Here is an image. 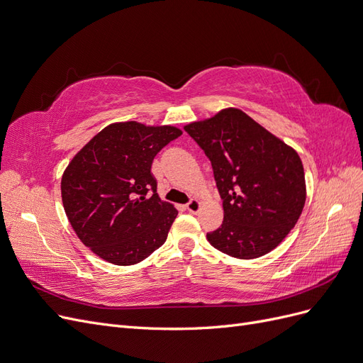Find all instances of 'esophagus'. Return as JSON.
Segmentation results:
<instances>
[{
	"instance_id": "obj_1",
	"label": "esophagus",
	"mask_w": 363,
	"mask_h": 363,
	"mask_svg": "<svg viewBox=\"0 0 363 363\" xmlns=\"http://www.w3.org/2000/svg\"><path fill=\"white\" fill-rule=\"evenodd\" d=\"M186 211L191 212V213H197L200 211V208H202V203H200L199 199H191L189 203H186Z\"/></svg>"
}]
</instances>
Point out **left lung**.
<instances>
[{"instance_id": "8db88e82", "label": "left lung", "mask_w": 363, "mask_h": 363, "mask_svg": "<svg viewBox=\"0 0 363 363\" xmlns=\"http://www.w3.org/2000/svg\"><path fill=\"white\" fill-rule=\"evenodd\" d=\"M184 130L211 160L223 199L224 220L206 235L209 244L240 260L278 247L296 225L306 199L298 152L236 107Z\"/></svg>"}]
</instances>
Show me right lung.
I'll return each instance as SVG.
<instances>
[{"label":"right lung","instance_id":"add662e5","mask_svg":"<svg viewBox=\"0 0 363 363\" xmlns=\"http://www.w3.org/2000/svg\"><path fill=\"white\" fill-rule=\"evenodd\" d=\"M182 130L113 123L65 167L61 197L74 233L94 254L118 266L136 264L166 242L178 216L157 194L154 157Z\"/></svg>","mask_w":363,"mask_h":363}]
</instances>
